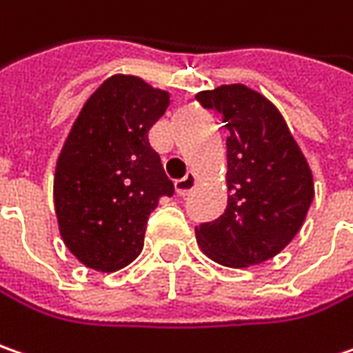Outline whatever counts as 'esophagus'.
<instances>
[{
    "label": "esophagus",
    "instance_id": "esophagus-1",
    "mask_svg": "<svg viewBox=\"0 0 353 353\" xmlns=\"http://www.w3.org/2000/svg\"><path fill=\"white\" fill-rule=\"evenodd\" d=\"M194 186H196V176L194 174H186L185 179H179L174 183V188H176V194L179 196H186Z\"/></svg>",
    "mask_w": 353,
    "mask_h": 353
}]
</instances>
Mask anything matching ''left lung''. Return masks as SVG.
Listing matches in <instances>:
<instances>
[{
    "label": "left lung",
    "mask_w": 353,
    "mask_h": 353,
    "mask_svg": "<svg viewBox=\"0 0 353 353\" xmlns=\"http://www.w3.org/2000/svg\"><path fill=\"white\" fill-rule=\"evenodd\" d=\"M196 101L221 115L226 139L228 204L194 228L201 250L228 268L260 264L284 250L314 199L312 170L272 103L244 85L201 91Z\"/></svg>",
    "instance_id": "1"
}]
</instances>
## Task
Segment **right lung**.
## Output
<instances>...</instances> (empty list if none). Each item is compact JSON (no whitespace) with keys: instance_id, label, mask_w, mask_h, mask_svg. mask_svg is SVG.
I'll use <instances>...</instances> for the list:
<instances>
[{"instance_id":"1","label":"right lung","mask_w":353,"mask_h":353,"mask_svg":"<svg viewBox=\"0 0 353 353\" xmlns=\"http://www.w3.org/2000/svg\"><path fill=\"white\" fill-rule=\"evenodd\" d=\"M168 93L132 75H113L87 99L63 145L53 179L65 246L87 268L115 272L143 250L150 212L172 196L150 127Z\"/></svg>"}]
</instances>
